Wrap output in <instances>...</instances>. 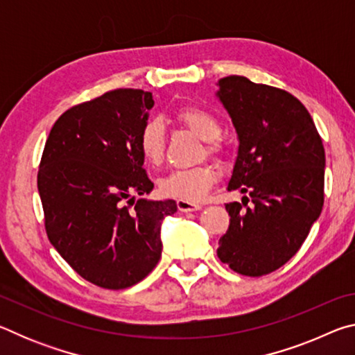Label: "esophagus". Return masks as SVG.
<instances>
[{"label": "esophagus", "instance_id": "1", "mask_svg": "<svg viewBox=\"0 0 355 355\" xmlns=\"http://www.w3.org/2000/svg\"><path fill=\"white\" fill-rule=\"evenodd\" d=\"M177 208L183 213H189V211H199L202 205H199V203L186 202V200H177Z\"/></svg>", "mask_w": 355, "mask_h": 355}]
</instances>
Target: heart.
<instances>
[{
    "label": "heart",
    "instance_id": "1",
    "mask_svg": "<svg viewBox=\"0 0 355 355\" xmlns=\"http://www.w3.org/2000/svg\"><path fill=\"white\" fill-rule=\"evenodd\" d=\"M178 123L202 137L207 144L208 155H220L222 146L218 137L220 136V125L211 112L200 107H182L175 112ZM166 128L161 120L150 119L142 125L137 146L146 163L159 166L166 155ZM219 173L213 166L203 164L189 169H175L161 178L159 191L166 197L186 202H200L218 182Z\"/></svg>",
    "mask_w": 355,
    "mask_h": 355
}]
</instances>
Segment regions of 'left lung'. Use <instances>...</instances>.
<instances>
[{
  "mask_svg": "<svg viewBox=\"0 0 355 355\" xmlns=\"http://www.w3.org/2000/svg\"><path fill=\"white\" fill-rule=\"evenodd\" d=\"M218 97L239 139L227 189L249 196L225 205L230 225L218 257L260 277L296 255L320 218L326 153L309 111L284 89L232 75L219 80Z\"/></svg>",
  "mask_w": 355,
  "mask_h": 355,
  "instance_id": "1",
  "label": "left lung"
}]
</instances>
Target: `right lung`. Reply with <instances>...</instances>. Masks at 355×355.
I'll return each mask as SVG.
<instances>
[{"label":"right lung","instance_id":"1","mask_svg":"<svg viewBox=\"0 0 355 355\" xmlns=\"http://www.w3.org/2000/svg\"><path fill=\"white\" fill-rule=\"evenodd\" d=\"M152 92L116 89L71 106L50 131L37 188L45 230L75 272L106 290L146 279L161 258L159 232L175 200L136 196L153 189L137 146Z\"/></svg>","mask_w":355,"mask_h":355}]
</instances>
